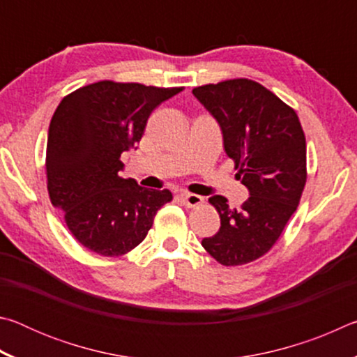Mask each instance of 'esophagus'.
Here are the masks:
<instances>
[{"instance_id":"obj_1","label":"esophagus","mask_w":357,"mask_h":357,"mask_svg":"<svg viewBox=\"0 0 357 357\" xmlns=\"http://www.w3.org/2000/svg\"><path fill=\"white\" fill-rule=\"evenodd\" d=\"M183 200L187 208H197L203 203V197L197 195V193H183Z\"/></svg>"}]
</instances>
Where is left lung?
Segmentation results:
<instances>
[{
	"instance_id": "1",
	"label": "left lung",
	"mask_w": 357,
	"mask_h": 357,
	"mask_svg": "<svg viewBox=\"0 0 357 357\" xmlns=\"http://www.w3.org/2000/svg\"><path fill=\"white\" fill-rule=\"evenodd\" d=\"M192 93L220 124L225 153L250 197L229 208L222 195L209 198L220 229L204 247L223 266L255 261L279 241L298 209L307 181V146L291 107L249 78L193 88Z\"/></svg>"
}]
</instances>
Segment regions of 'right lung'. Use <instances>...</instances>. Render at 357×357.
Listing matches in <instances>:
<instances>
[{"instance_id":"obj_1","label":"right lung","mask_w":357,"mask_h":357,"mask_svg":"<svg viewBox=\"0 0 357 357\" xmlns=\"http://www.w3.org/2000/svg\"><path fill=\"white\" fill-rule=\"evenodd\" d=\"M102 80L59 102L47 140V189L78 243L102 257H121L142 243L154 217L173 200L118 172L124 151L142 140L149 114L183 91Z\"/></svg>"}]
</instances>
